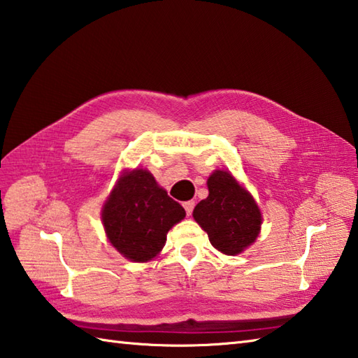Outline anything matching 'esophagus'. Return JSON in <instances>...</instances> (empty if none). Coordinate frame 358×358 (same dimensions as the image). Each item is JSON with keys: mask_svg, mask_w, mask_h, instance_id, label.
<instances>
[{"mask_svg": "<svg viewBox=\"0 0 358 358\" xmlns=\"http://www.w3.org/2000/svg\"><path fill=\"white\" fill-rule=\"evenodd\" d=\"M184 208H185V211H187V215L189 216L193 213V208H194V202L193 201H187V202H184Z\"/></svg>", "mask_w": 358, "mask_h": 358, "instance_id": "esophagus-1", "label": "esophagus"}]
</instances>
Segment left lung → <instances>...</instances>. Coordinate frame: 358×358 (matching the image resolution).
I'll list each match as a JSON object with an SVG mask.
<instances>
[{
	"mask_svg": "<svg viewBox=\"0 0 358 358\" xmlns=\"http://www.w3.org/2000/svg\"><path fill=\"white\" fill-rule=\"evenodd\" d=\"M208 196L193 210L211 245L224 255H238L259 235L261 211L252 194L229 171L216 170L207 180Z\"/></svg>",
	"mask_w": 358,
	"mask_h": 358,
	"instance_id": "8db88e82",
	"label": "left lung"
}]
</instances>
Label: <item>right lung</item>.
Here are the masks:
<instances>
[{"mask_svg":"<svg viewBox=\"0 0 358 358\" xmlns=\"http://www.w3.org/2000/svg\"><path fill=\"white\" fill-rule=\"evenodd\" d=\"M185 217L147 170H133L119 179L101 210L106 236L123 257L147 262L157 257L166 233Z\"/></svg>","mask_w":358,"mask_h":358,"instance_id":"1","label":"right lung"}]
</instances>
